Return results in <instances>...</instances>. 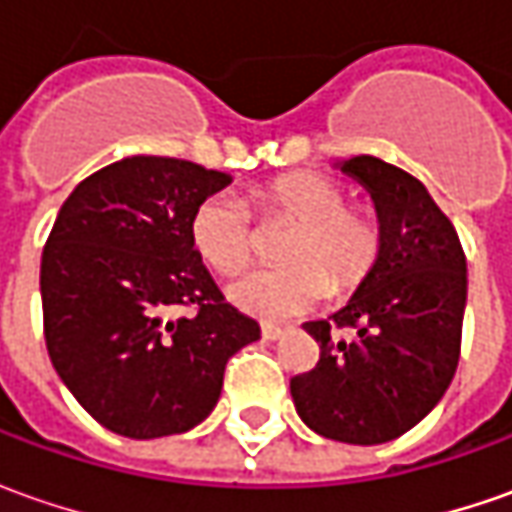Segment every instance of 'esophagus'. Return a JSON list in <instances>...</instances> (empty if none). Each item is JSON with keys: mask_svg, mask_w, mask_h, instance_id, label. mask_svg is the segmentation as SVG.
<instances>
[{"mask_svg": "<svg viewBox=\"0 0 512 512\" xmlns=\"http://www.w3.org/2000/svg\"><path fill=\"white\" fill-rule=\"evenodd\" d=\"M282 333H285V330H282L279 325H270V322H265V325H262V336H265L267 342H276Z\"/></svg>", "mask_w": 512, "mask_h": 512, "instance_id": "1", "label": "esophagus"}]
</instances>
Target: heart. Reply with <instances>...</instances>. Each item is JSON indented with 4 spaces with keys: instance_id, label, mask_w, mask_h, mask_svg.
<instances>
[{
    "instance_id": "heart-1",
    "label": "heart",
    "mask_w": 512,
    "mask_h": 512,
    "mask_svg": "<svg viewBox=\"0 0 512 512\" xmlns=\"http://www.w3.org/2000/svg\"><path fill=\"white\" fill-rule=\"evenodd\" d=\"M250 207L262 222H290L276 247L282 265L259 267L230 285V302L259 319L296 316L319 299L347 296L379 267L387 245L382 213L347 202L333 176L293 170L250 190ZM190 245L210 270L233 276L253 259L256 236L247 207L213 193L190 216Z\"/></svg>"
}]
</instances>
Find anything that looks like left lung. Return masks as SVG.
<instances>
[{"label":"left lung","instance_id":"1","mask_svg":"<svg viewBox=\"0 0 512 512\" xmlns=\"http://www.w3.org/2000/svg\"><path fill=\"white\" fill-rule=\"evenodd\" d=\"M342 170L370 190L387 245L339 313L302 325L319 344V362L290 379V396L319 436L384 444L422 422L453 382L467 259L453 222L416 176L376 156H353Z\"/></svg>","mask_w":512,"mask_h":512}]
</instances>
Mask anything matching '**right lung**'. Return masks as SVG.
I'll use <instances>...</instances> for the list:
<instances>
[{"label": "right lung", "mask_w": 512, "mask_h": 512, "mask_svg": "<svg viewBox=\"0 0 512 512\" xmlns=\"http://www.w3.org/2000/svg\"><path fill=\"white\" fill-rule=\"evenodd\" d=\"M225 185L196 162L130 156L79 182L53 222L39 276L50 362L119 436L205 422L227 359L259 339L190 245L193 210ZM176 306L194 313L170 320Z\"/></svg>", "instance_id": "right-lung-1"}]
</instances>
